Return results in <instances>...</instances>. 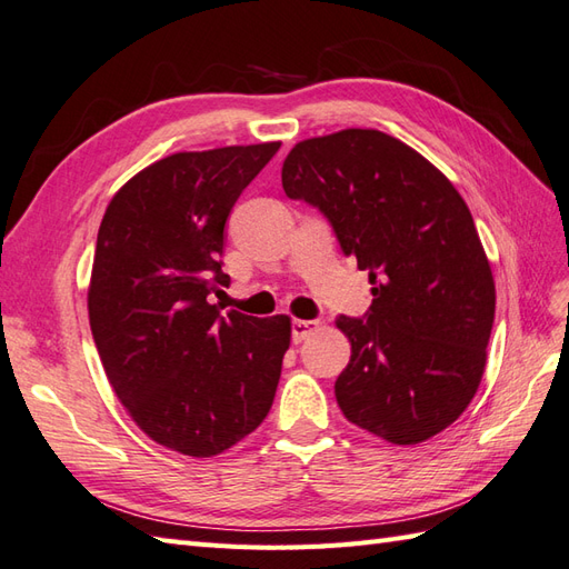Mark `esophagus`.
Here are the masks:
<instances>
[{
    "instance_id": "esophagus-1",
    "label": "esophagus",
    "mask_w": 569,
    "mask_h": 569,
    "mask_svg": "<svg viewBox=\"0 0 569 569\" xmlns=\"http://www.w3.org/2000/svg\"><path fill=\"white\" fill-rule=\"evenodd\" d=\"M317 329H319L317 319H296V322H293V341H296V343L305 341V339H308L310 333L317 331Z\"/></svg>"
}]
</instances>
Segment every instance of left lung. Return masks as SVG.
Wrapping results in <instances>:
<instances>
[{
	"instance_id": "8db88e82",
	"label": "left lung",
	"mask_w": 569,
	"mask_h": 569,
	"mask_svg": "<svg viewBox=\"0 0 569 569\" xmlns=\"http://www.w3.org/2000/svg\"><path fill=\"white\" fill-rule=\"evenodd\" d=\"M281 182L370 273L366 319H337L351 341L333 387L343 416L391 445L430 440L466 411L488 360L495 281L469 207L428 158L377 129L298 141Z\"/></svg>"
}]
</instances>
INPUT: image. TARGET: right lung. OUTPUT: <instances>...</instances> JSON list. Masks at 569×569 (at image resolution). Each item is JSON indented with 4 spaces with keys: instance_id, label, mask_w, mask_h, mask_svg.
I'll use <instances>...</instances> for the list:
<instances>
[{
    "instance_id": "obj_1",
    "label": "right lung",
    "mask_w": 569,
    "mask_h": 569,
    "mask_svg": "<svg viewBox=\"0 0 569 569\" xmlns=\"http://www.w3.org/2000/svg\"><path fill=\"white\" fill-rule=\"evenodd\" d=\"M281 141L180 151L139 170L98 228L89 322L108 382L160 447L209 459L267 418L290 317L221 315L207 298L226 218Z\"/></svg>"
}]
</instances>
